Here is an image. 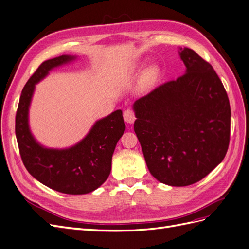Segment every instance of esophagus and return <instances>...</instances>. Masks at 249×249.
<instances>
[{"label": "esophagus", "mask_w": 249, "mask_h": 249, "mask_svg": "<svg viewBox=\"0 0 249 249\" xmlns=\"http://www.w3.org/2000/svg\"><path fill=\"white\" fill-rule=\"evenodd\" d=\"M124 122L127 124H133L134 120H135V115H134V112L130 109H127L124 112Z\"/></svg>", "instance_id": "obj_1"}]
</instances>
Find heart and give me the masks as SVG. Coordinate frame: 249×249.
Segmentation results:
<instances>
[{
	"mask_svg": "<svg viewBox=\"0 0 249 249\" xmlns=\"http://www.w3.org/2000/svg\"><path fill=\"white\" fill-rule=\"evenodd\" d=\"M155 77H156V69L153 66H150V67H147V69L144 71V72H143L142 79L145 84H149V83L153 82Z\"/></svg>",
	"mask_w": 249,
	"mask_h": 249,
	"instance_id": "b5f03b06",
	"label": "heart"
}]
</instances>
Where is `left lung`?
<instances>
[{"label": "left lung", "mask_w": 249, "mask_h": 249, "mask_svg": "<svg viewBox=\"0 0 249 249\" xmlns=\"http://www.w3.org/2000/svg\"><path fill=\"white\" fill-rule=\"evenodd\" d=\"M185 74L133 105L134 131L152 176L183 187L208 176L227 155L231 107L222 82L193 50L179 48Z\"/></svg>", "instance_id": "8db88e82"}]
</instances>
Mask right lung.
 <instances>
[{"mask_svg": "<svg viewBox=\"0 0 249 249\" xmlns=\"http://www.w3.org/2000/svg\"><path fill=\"white\" fill-rule=\"evenodd\" d=\"M76 58L62 55L42 62L22 89L16 117L17 140L25 167L41 184L65 194L90 193L105 183L115 146L125 130L123 111L116 110L95 122L86 136L69 148H48L36 141L29 126L35 85L53 69Z\"/></svg>", "mask_w": 249, "mask_h": 249, "instance_id": "add662e5", "label": "right lung"}]
</instances>
